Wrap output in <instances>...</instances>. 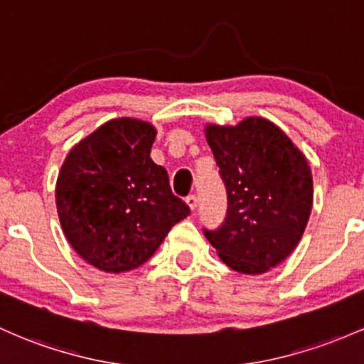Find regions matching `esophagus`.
<instances>
[{
    "label": "esophagus",
    "instance_id": "34e87169",
    "mask_svg": "<svg viewBox=\"0 0 364 364\" xmlns=\"http://www.w3.org/2000/svg\"><path fill=\"white\" fill-rule=\"evenodd\" d=\"M186 205L190 207L191 210H195V207H197V203H198V198H197V195H188V197H186Z\"/></svg>",
    "mask_w": 364,
    "mask_h": 364
}]
</instances>
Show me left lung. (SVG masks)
Instances as JSON below:
<instances>
[{
    "label": "left lung",
    "instance_id": "obj_1",
    "mask_svg": "<svg viewBox=\"0 0 364 364\" xmlns=\"http://www.w3.org/2000/svg\"><path fill=\"white\" fill-rule=\"evenodd\" d=\"M203 131L228 193L225 223L203 233L228 267L266 273L294 252L309 221L313 174L306 155L264 117L207 124Z\"/></svg>",
    "mask_w": 364,
    "mask_h": 364
}]
</instances>
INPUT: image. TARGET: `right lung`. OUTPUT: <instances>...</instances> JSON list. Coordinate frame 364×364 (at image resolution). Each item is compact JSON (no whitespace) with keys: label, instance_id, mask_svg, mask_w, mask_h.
<instances>
[{"label":"right lung","instance_id":"right-lung-1","mask_svg":"<svg viewBox=\"0 0 364 364\" xmlns=\"http://www.w3.org/2000/svg\"><path fill=\"white\" fill-rule=\"evenodd\" d=\"M157 129L133 117L112 119L72 146L55 200L63 235L87 264L124 273L146 262L190 207L150 159Z\"/></svg>","mask_w":364,"mask_h":364}]
</instances>
